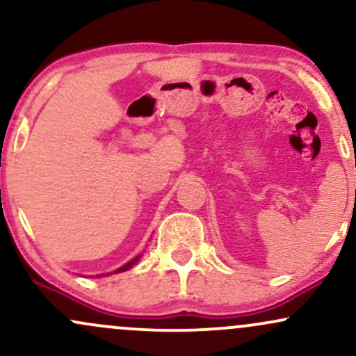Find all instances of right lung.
Wrapping results in <instances>:
<instances>
[{"mask_svg": "<svg viewBox=\"0 0 356 356\" xmlns=\"http://www.w3.org/2000/svg\"><path fill=\"white\" fill-rule=\"evenodd\" d=\"M140 257H142V254H138V256H136V257H134V259H132V261H129V263H127V264H124V266H122V268H118V269H115V271H113V273H115V275H117V273H124V271H127V269H130V268H132V266H134V264H137V261H138V259H140ZM108 275H112V273H108ZM108 275H99V277H100V276H108Z\"/></svg>", "mask_w": 356, "mask_h": 356, "instance_id": "1", "label": "right lung"}]
</instances>
